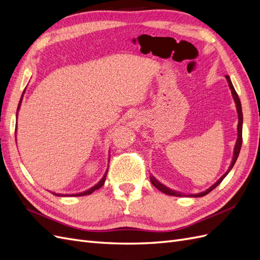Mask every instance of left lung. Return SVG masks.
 Listing matches in <instances>:
<instances>
[{"instance_id": "left-lung-1", "label": "left lung", "mask_w": 260, "mask_h": 260, "mask_svg": "<svg viewBox=\"0 0 260 260\" xmlns=\"http://www.w3.org/2000/svg\"><path fill=\"white\" fill-rule=\"evenodd\" d=\"M225 78H226V80H228V83H229V86H230V89H231V92H232V96H233V99H234V102H235V104H237V111H238V114H239V124H238V140H237V143H235V147H234V154H233V159H232V162H231V165H230V167H229V169H228V171L225 172V174L220 178L217 182L212 185V186H210L208 190H206L205 192H202V193H200V194H194V195H190V196H192V198H198V196H204V195H206V194H208L209 192H211L212 190H214L215 187H217L219 184H220V182H221V181L225 178V176L229 174L230 172V170L233 168V166H234V164H235V161H237V159H238V157H239V154H240V151H241V146H242V124H243V114H242V106H241V102H240V99H239V95H238V93H237V91H235V89H234V86H233V84H232V82H231V80H230V77L229 76H225ZM151 182H152V184L156 187V188H158L159 191H161L162 193H165V194H167V195H172V196H184V194H182V193H179V192H176V191H174V190H170V188H168L167 186H165L164 184H161L160 182H158V181H157L154 177H151Z\"/></svg>"}]
</instances>
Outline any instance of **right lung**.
<instances>
[{"instance_id": "1", "label": "right lung", "mask_w": 260, "mask_h": 260, "mask_svg": "<svg viewBox=\"0 0 260 260\" xmlns=\"http://www.w3.org/2000/svg\"><path fill=\"white\" fill-rule=\"evenodd\" d=\"M25 92V91H23ZM22 95H23V93H22ZM22 95H21V99H20V101H19V103H18V108H17V113H18V109H19V107H20V104H21V101H22ZM16 128H17V125H16ZM15 132H16V129H15ZM106 175H107V171H106V174L104 175V177L102 178V180L100 181V182L96 184V185H94L93 187H91V188H89L88 191H85V192H82V193H79V194H73V195H70V196H84V195H89V194H91V193H93L94 191L95 190H98V188H100V187H102L103 186V184H104V182H105V178H106ZM55 194V193H54ZM55 195H58V194H55ZM58 196H60V195H58Z\"/></svg>"}]
</instances>
